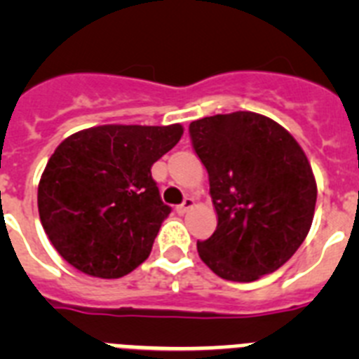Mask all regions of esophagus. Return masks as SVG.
Instances as JSON below:
<instances>
[{
	"label": "esophagus",
	"instance_id": "34e87169",
	"mask_svg": "<svg viewBox=\"0 0 359 359\" xmlns=\"http://www.w3.org/2000/svg\"><path fill=\"white\" fill-rule=\"evenodd\" d=\"M194 203H196V201H194V199H192V198H185V199H183L182 205H177L176 210L180 212V214H185V212L189 210V208L194 207Z\"/></svg>",
	"mask_w": 359,
	"mask_h": 359
}]
</instances>
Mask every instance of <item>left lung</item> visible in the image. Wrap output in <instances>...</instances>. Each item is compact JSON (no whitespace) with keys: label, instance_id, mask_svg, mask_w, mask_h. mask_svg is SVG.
Here are the masks:
<instances>
[{"label":"left lung","instance_id":"8db88e82","mask_svg":"<svg viewBox=\"0 0 359 359\" xmlns=\"http://www.w3.org/2000/svg\"><path fill=\"white\" fill-rule=\"evenodd\" d=\"M208 172L217 228L198 241L201 261L221 278L252 282L300 248L316 205V182L286 129L252 111L205 116L189 126Z\"/></svg>","mask_w":359,"mask_h":359}]
</instances>
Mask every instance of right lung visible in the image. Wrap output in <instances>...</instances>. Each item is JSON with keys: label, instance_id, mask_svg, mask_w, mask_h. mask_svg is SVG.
Returning <instances> with one entry per match:
<instances>
[{"label": "right lung", "instance_id": "right-lung-1", "mask_svg": "<svg viewBox=\"0 0 359 359\" xmlns=\"http://www.w3.org/2000/svg\"><path fill=\"white\" fill-rule=\"evenodd\" d=\"M172 126H98L68 136L46 163L37 207L66 262L98 278H120L149 257L170 207L151 167L180 142Z\"/></svg>", "mask_w": 359, "mask_h": 359}]
</instances>
